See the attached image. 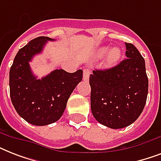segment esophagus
<instances>
[{"instance_id": "1", "label": "esophagus", "mask_w": 161, "mask_h": 161, "mask_svg": "<svg viewBox=\"0 0 161 161\" xmlns=\"http://www.w3.org/2000/svg\"><path fill=\"white\" fill-rule=\"evenodd\" d=\"M90 73H91L90 69H88V68H85V69H83V80L88 81V78H89V75H90Z\"/></svg>"}]
</instances>
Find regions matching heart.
I'll use <instances>...</instances> for the list:
<instances>
[{"instance_id": "b5f03b06", "label": "heart", "mask_w": 161, "mask_h": 161, "mask_svg": "<svg viewBox=\"0 0 161 161\" xmlns=\"http://www.w3.org/2000/svg\"><path fill=\"white\" fill-rule=\"evenodd\" d=\"M107 50L108 47H102L98 51L97 56L98 58H100L105 53ZM121 55H122V52H121L119 47H114L110 48L106 54L105 58H104V65L106 67H111V66L114 65L115 63L119 61Z\"/></svg>"}]
</instances>
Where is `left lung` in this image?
I'll list each match as a JSON object with an SVG mask.
<instances>
[{
    "label": "left lung",
    "mask_w": 161,
    "mask_h": 161,
    "mask_svg": "<svg viewBox=\"0 0 161 161\" xmlns=\"http://www.w3.org/2000/svg\"><path fill=\"white\" fill-rule=\"evenodd\" d=\"M125 46L128 58L108 69L93 70L89 77L92 114L98 123L111 129L133 124L147 99L145 59L133 44L125 42Z\"/></svg>",
    "instance_id": "left-lung-1"
}]
</instances>
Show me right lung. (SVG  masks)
<instances>
[{
	"mask_svg": "<svg viewBox=\"0 0 161 161\" xmlns=\"http://www.w3.org/2000/svg\"><path fill=\"white\" fill-rule=\"evenodd\" d=\"M47 36L31 40L18 51L10 69L9 85L11 103L26 122L43 126L58 121L63 115L67 102L76 86L83 79V70L68 73L56 69L37 79L31 72L29 62L41 53Z\"/></svg>",
	"mask_w": 161,
	"mask_h": 161,
	"instance_id": "right-lung-1",
	"label": "right lung"
}]
</instances>
